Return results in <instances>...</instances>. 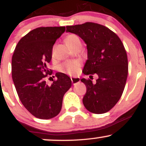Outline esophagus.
Segmentation results:
<instances>
[{
    "instance_id": "34e87169",
    "label": "esophagus",
    "mask_w": 146,
    "mask_h": 146,
    "mask_svg": "<svg viewBox=\"0 0 146 146\" xmlns=\"http://www.w3.org/2000/svg\"><path fill=\"white\" fill-rule=\"evenodd\" d=\"M71 80L72 83H73V84L78 83V82H79L80 81V78H73V77H72V78H71Z\"/></svg>"
}]
</instances>
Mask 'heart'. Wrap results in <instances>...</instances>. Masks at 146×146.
<instances>
[{
	"instance_id": "b5f03b06",
	"label": "heart",
	"mask_w": 146,
	"mask_h": 146,
	"mask_svg": "<svg viewBox=\"0 0 146 146\" xmlns=\"http://www.w3.org/2000/svg\"><path fill=\"white\" fill-rule=\"evenodd\" d=\"M65 42L69 48L73 47L75 45L80 44V40L76 35L70 34L65 38ZM79 63L77 62H66L59 66V70L62 73H67L68 75H74L78 71L79 68Z\"/></svg>"
}]
</instances>
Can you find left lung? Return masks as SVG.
Masks as SVG:
<instances>
[{
	"label": "left lung",
	"instance_id": "obj_1",
	"mask_svg": "<svg viewBox=\"0 0 146 146\" xmlns=\"http://www.w3.org/2000/svg\"><path fill=\"white\" fill-rule=\"evenodd\" d=\"M66 32L75 33L86 43L88 60L84 74L98 75L95 84L81 80L86 86L84 106L95 114L109 111L121 98L128 77V58L123 43L113 31L97 23L67 26Z\"/></svg>",
	"mask_w": 146,
	"mask_h": 146
}]
</instances>
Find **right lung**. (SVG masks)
<instances>
[{"label": "right lung", "instance_id": "1", "mask_svg": "<svg viewBox=\"0 0 146 146\" xmlns=\"http://www.w3.org/2000/svg\"><path fill=\"white\" fill-rule=\"evenodd\" d=\"M64 31L65 27L36 28L20 40L12 56L11 73L18 97L25 108L38 119L57 116L64 95L71 86V78L59 72L51 86L45 81L51 75L47 66L53 46Z\"/></svg>", "mask_w": 146, "mask_h": 146}]
</instances>
